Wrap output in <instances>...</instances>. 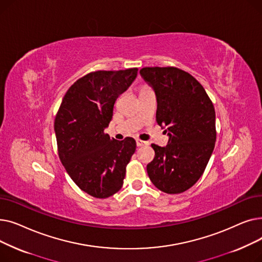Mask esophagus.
<instances>
[{
	"label": "esophagus",
	"instance_id": "1",
	"mask_svg": "<svg viewBox=\"0 0 262 262\" xmlns=\"http://www.w3.org/2000/svg\"><path fill=\"white\" fill-rule=\"evenodd\" d=\"M136 143H137V146H145V145L148 144L147 141H143V140H140V139H137Z\"/></svg>",
	"mask_w": 262,
	"mask_h": 262
}]
</instances>
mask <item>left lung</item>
Listing matches in <instances>:
<instances>
[{
	"mask_svg": "<svg viewBox=\"0 0 262 262\" xmlns=\"http://www.w3.org/2000/svg\"><path fill=\"white\" fill-rule=\"evenodd\" d=\"M140 73L155 90L156 121L170 137L167 146L152 144L155 157L146 167L148 177L164 193H182L200 180L213 152V104L200 82L182 69L145 67Z\"/></svg>",
	"mask_w": 262,
	"mask_h": 262,
	"instance_id": "left-lung-1",
	"label": "left lung"
}]
</instances>
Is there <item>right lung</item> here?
<instances>
[{
    "label": "right lung",
    "mask_w": 262,
    "mask_h": 262,
    "mask_svg": "<svg viewBox=\"0 0 262 262\" xmlns=\"http://www.w3.org/2000/svg\"><path fill=\"white\" fill-rule=\"evenodd\" d=\"M138 69L90 72L68 89L55 117L54 129L61 163L72 181L89 195L107 199L122 188L136 141L112 139L105 128L114 105Z\"/></svg>",
    "instance_id": "right-lung-1"
}]
</instances>
